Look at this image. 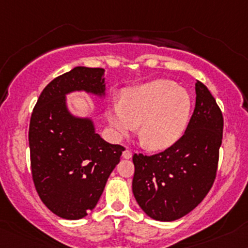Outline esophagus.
<instances>
[{"label": "esophagus", "mask_w": 248, "mask_h": 248, "mask_svg": "<svg viewBox=\"0 0 248 248\" xmlns=\"http://www.w3.org/2000/svg\"><path fill=\"white\" fill-rule=\"evenodd\" d=\"M132 152L129 151V149H126V151H124L122 152V156L124 157V159H130V157H132Z\"/></svg>", "instance_id": "34e87169"}]
</instances>
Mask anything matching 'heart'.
Here are the masks:
<instances>
[{"instance_id":"obj_1","label":"heart","mask_w":248,"mask_h":248,"mask_svg":"<svg viewBox=\"0 0 248 248\" xmlns=\"http://www.w3.org/2000/svg\"><path fill=\"white\" fill-rule=\"evenodd\" d=\"M192 99L186 89L170 80H155L127 88L120 105L108 109V121L116 137L129 134L138 124L142 145L152 151L170 148L187 128Z\"/></svg>"}]
</instances>
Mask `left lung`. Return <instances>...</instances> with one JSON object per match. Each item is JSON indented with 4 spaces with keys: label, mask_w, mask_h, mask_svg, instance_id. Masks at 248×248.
<instances>
[{
    "label": "left lung",
    "mask_w": 248,
    "mask_h": 248,
    "mask_svg": "<svg viewBox=\"0 0 248 248\" xmlns=\"http://www.w3.org/2000/svg\"><path fill=\"white\" fill-rule=\"evenodd\" d=\"M197 101L184 135L170 148L152 155L135 153L133 193L152 219H180L205 199L217 178L222 141V111L200 81Z\"/></svg>",
    "instance_id": "1"
}]
</instances>
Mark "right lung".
<instances>
[{
	"instance_id": "add662e5",
	"label": "right lung",
	"mask_w": 248,
	"mask_h": 248,
	"mask_svg": "<svg viewBox=\"0 0 248 248\" xmlns=\"http://www.w3.org/2000/svg\"><path fill=\"white\" fill-rule=\"evenodd\" d=\"M102 68L75 67L49 82L29 124L31 168L40 199L68 220L86 217L96 206L124 146L96 134L91 120L68 113L64 96L73 91L105 92Z\"/></svg>"
}]
</instances>
